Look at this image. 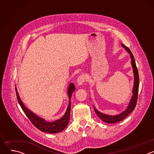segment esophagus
<instances>
[{
  "label": "esophagus",
  "mask_w": 154,
  "mask_h": 154,
  "mask_svg": "<svg viewBox=\"0 0 154 154\" xmlns=\"http://www.w3.org/2000/svg\"><path fill=\"white\" fill-rule=\"evenodd\" d=\"M85 81V77L83 75H80L77 79V84L78 85H82Z\"/></svg>",
  "instance_id": "34e87169"
}]
</instances>
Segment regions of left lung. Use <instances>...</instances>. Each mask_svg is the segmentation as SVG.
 I'll return each instance as SVG.
<instances>
[{"label": "left lung", "instance_id": "1", "mask_svg": "<svg viewBox=\"0 0 154 154\" xmlns=\"http://www.w3.org/2000/svg\"><path fill=\"white\" fill-rule=\"evenodd\" d=\"M122 46L130 54V57H131V64H132L133 70H134V78H135V79H134V88H133V95H132V97H131L130 102L127 108L125 109V110L124 112L121 113V114H119L118 115L109 116V115H105V114H103V113L98 112L94 106V111H95L96 113L97 114V115L99 116V118L100 119H102L103 121H104L105 122L109 123V124L117 123V122L123 120L126 116H127L129 114H130L131 112H132L134 110V109H135V108L136 106V105H137V100H138V94L140 81H139L138 71V69H137V65H136L134 55H133L132 53H131V51L127 47H126L124 45H122Z\"/></svg>", "mask_w": 154, "mask_h": 154}]
</instances>
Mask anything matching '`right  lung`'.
Listing matches in <instances>:
<instances>
[{
	"label": "right lung",
	"instance_id": "1",
	"mask_svg": "<svg viewBox=\"0 0 154 154\" xmlns=\"http://www.w3.org/2000/svg\"><path fill=\"white\" fill-rule=\"evenodd\" d=\"M75 89V88L74 85L72 83H71L68 88V92L69 102V105L68 106L67 110L66 112L64 115L61 118L52 122H46L45 119L39 118L38 116L35 115L34 113H33L32 112L29 110L27 108L25 107L23 103L22 102L18 96V93L16 91V93L17 96V99L18 100L19 105H20L22 109H23V112H24L27 117L29 118L30 122L33 124V125H35L38 130L42 131H44V132L49 133V134H55V133L60 132V131L63 130L68 125V123L69 121L70 114H71L70 99L72 96V93L74 91Z\"/></svg>",
	"mask_w": 154,
	"mask_h": 154
}]
</instances>
